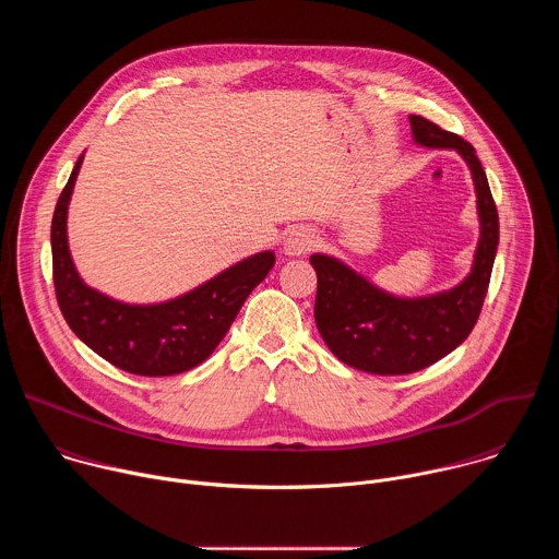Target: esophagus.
<instances>
[{"instance_id":"34e87169","label":"esophagus","mask_w":559,"mask_h":559,"mask_svg":"<svg viewBox=\"0 0 559 559\" xmlns=\"http://www.w3.org/2000/svg\"><path fill=\"white\" fill-rule=\"evenodd\" d=\"M313 246H316V234H313L309 227L300 225V227H294V229L287 234L285 243H283V252H285L287 257H302V254L311 252Z\"/></svg>"}]
</instances>
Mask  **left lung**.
Listing matches in <instances>:
<instances>
[{"instance_id": "left-lung-1", "label": "left lung", "mask_w": 559, "mask_h": 559, "mask_svg": "<svg viewBox=\"0 0 559 559\" xmlns=\"http://www.w3.org/2000/svg\"><path fill=\"white\" fill-rule=\"evenodd\" d=\"M409 123L418 145L455 150L466 162L477 197L480 241L462 283L420 298L393 296L343 261L311 254L318 276L313 305L318 332L338 360L378 376L420 371L466 341L483 311L500 241L496 201L475 147L425 117L412 115Z\"/></svg>"}]
</instances>
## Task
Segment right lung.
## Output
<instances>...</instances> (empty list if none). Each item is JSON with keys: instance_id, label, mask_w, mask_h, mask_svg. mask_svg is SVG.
<instances>
[{"instance_id": "add662e5", "label": "right lung", "mask_w": 559, "mask_h": 559, "mask_svg": "<svg viewBox=\"0 0 559 559\" xmlns=\"http://www.w3.org/2000/svg\"><path fill=\"white\" fill-rule=\"evenodd\" d=\"M82 164L84 154L76 158L50 225L55 294L68 328L95 354L128 373L175 376L201 365L223 341L252 289L274 267V252L238 261L166 302L115 300L82 281L68 250V203Z\"/></svg>"}]
</instances>
